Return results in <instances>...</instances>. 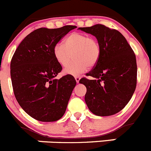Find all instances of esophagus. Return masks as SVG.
Masks as SVG:
<instances>
[{
	"label": "esophagus",
	"instance_id": "esophagus-1",
	"mask_svg": "<svg viewBox=\"0 0 151 151\" xmlns=\"http://www.w3.org/2000/svg\"><path fill=\"white\" fill-rule=\"evenodd\" d=\"M80 78H81L79 77V76H75V79H76V82H77V83H79V81H80Z\"/></svg>",
	"mask_w": 151,
	"mask_h": 151
}]
</instances>
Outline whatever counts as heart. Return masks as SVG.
I'll return each mask as SVG.
<instances>
[{
  "label": "heart",
  "mask_w": 151,
  "mask_h": 151,
  "mask_svg": "<svg viewBox=\"0 0 151 151\" xmlns=\"http://www.w3.org/2000/svg\"><path fill=\"white\" fill-rule=\"evenodd\" d=\"M72 54L75 60L68 65ZM53 55L61 66L68 65L64 70L65 73L76 76L86 71L89 66L96 65L101 56V47L95 37L74 32L66 37L64 44L55 45Z\"/></svg>",
  "instance_id": "obj_1"
}]
</instances>
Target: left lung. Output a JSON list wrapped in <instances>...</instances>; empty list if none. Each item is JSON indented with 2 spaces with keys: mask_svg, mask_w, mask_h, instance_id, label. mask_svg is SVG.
Segmentation results:
<instances>
[{
  "mask_svg": "<svg viewBox=\"0 0 151 151\" xmlns=\"http://www.w3.org/2000/svg\"><path fill=\"white\" fill-rule=\"evenodd\" d=\"M95 36L101 47L96 65L82 78L86 87L85 102L98 116H110L121 111L131 100L137 86L136 56L123 34L104 25L79 28Z\"/></svg>",
  "mask_w": 151,
  "mask_h": 151,
  "instance_id": "obj_1",
  "label": "left lung"
}]
</instances>
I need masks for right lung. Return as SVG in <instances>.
<instances>
[{"mask_svg": "<svg viewBox=\"0 0 151 151\" xmlns=\"http://www.w3.org/2000/svg\"><path fill=\"white\" fill-rule=\"evenodd\" d=\"M76 28L65 25L34 30L12 56L10 73L14 96L25 112L39 121H56L66 111L76 81L71 75L55 78L62 67L55 59L53 47Z\"/></svg>", "mask_w": 151, "mask_h": 151, "instance_id": "1", "label": "right lung"}]
</instances>
